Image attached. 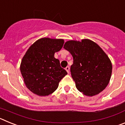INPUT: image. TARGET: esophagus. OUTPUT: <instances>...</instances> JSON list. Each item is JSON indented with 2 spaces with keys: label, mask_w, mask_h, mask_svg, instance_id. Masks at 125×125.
Instances as JSON below:
<instances>
[{
  "label": "esophagus",
  "mask_w": 125,
  "mask_h": 125,
  "mask_svg": "<svg viewBox=\"0 0 125 125\" xmlns=\"http://www.w3.org/2000/svg\"><path fill=\"white\" fill-rule=\"evenodd\" d=\"M65 69H66V71L68 72V73H69V70H70V68H69V66H67V67L65 68Z\"/></svg>",
  "instance_id": "esophagus-1"
}]
</instances>
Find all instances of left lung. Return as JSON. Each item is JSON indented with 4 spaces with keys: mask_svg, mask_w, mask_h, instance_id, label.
<instances>
[{
    "mask_svg": "<svg viewBox=\"0 0 125 125\" xmlns=\"http://www.w3.org/2000/svg\"><path fill=\"white\" fill-rule=\"evenodd\" d=\"M64 48L73 57L71 73L78 91L93 96L105 89L111 78L112 64L96 43L89 39L68 41Z\"/></svg>",
    "mask_w": 125,
    "mask_h": 125,
    "instance_id": "left-lung-1",
    "label": "left lung"
}]
</instances>
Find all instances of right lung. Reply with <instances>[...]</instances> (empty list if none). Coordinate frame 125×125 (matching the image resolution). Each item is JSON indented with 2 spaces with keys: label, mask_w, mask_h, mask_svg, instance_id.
<instances>
[{
  "label": "right lung",
  "mask_w": 125,
  "mask_h": 125,
  "mask_svg": "<svg viewBox=\"0 0 125 125\" xmlns=\"http://www.w3.org/2000/svg\"><path fill=\"white\" fill-rule=\"evenodd\" d=\"M64 42L61 39L44 37L36 41L25 52L20 70L25 86L33 93L41 96L52 94L68 74L54 57Z\"/></svg>",
  "instance_id": "right-lung-1"
}]
</instances>
